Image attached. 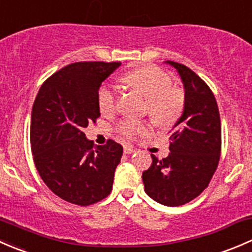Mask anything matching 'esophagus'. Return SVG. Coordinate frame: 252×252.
Here are the masks:
<instances>
[{"mask_svg":"<svg viewBox=\"0 0 252 252\" xmlns=\"http://www.w3.org/2000/svg\"><path fill=\"white\" fill-rule=\"evenodd\" d=\"M134 152H136V150H134L132 147H129V145H126V147L124 148V153H125V154H132V153Z\"/></svg>","mask_w":252,"mask_h":252,"instance_id":"esophagus-1","label":"esophagus"}]
</instances>
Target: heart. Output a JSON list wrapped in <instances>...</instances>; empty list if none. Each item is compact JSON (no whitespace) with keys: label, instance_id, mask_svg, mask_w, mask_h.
<instances>
[{"label":"heart","instance_id":"heart-1","mask_svg":"<svg viewBox=\"0 0 252 252\" xmlns=\"http://www.w3.org/2000/svg\"><path fill=\"white\" fill-rule=\"evenodd\" d=\"M123 81L147 99L145 113L158 125H172L182 115L186 104L184 91L173 86L172 77L162 69L154 65L139 66L126 72ZM97 102L103 115H111L116 110L118 94L113 88L103 85L98 90ZM150 129L152 127L144 121L124 120L118 126L119 133L127 139L145 136Z\"/></svg>","mask_w":252,"mask_h":252}]
</instances>
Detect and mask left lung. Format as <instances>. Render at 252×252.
Listing matches in <instances>:
<instances>
[{
	"mask_svg": "<svg viewBox=\"0 0 252 252\" xmlns=\"http://www.w3.org/2000/svg\"><path fill=\"white\" fill-rule=\"evenodd\" d=\"M177 69L184 85L183 114L170 131L167 158L152 154V166L142 178L153 200L181 206L207 188L221 157V119L211 88L188 66L167 62Z\"/></svg>",
	"mask_w": 252,
	"mask_h": 252,
	"instance_id": "8db88e82",
	"label": "left lung"
}]
</instances>
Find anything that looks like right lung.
I'll use <instances>...</instances> for the list:
<instances>
[{
    "label": "right lung",
    "instance_id": "add662e5",
    "mask_svg": "<svg viewBox=\"0 0 252 252\" xmlns=\"http://www.w3.org/2000/svg\"><path fill=\"white\" fill-rule=\"evenodd\" d=\"M120 62H77L48 77L32 105L30 142L36 170L46 186L68 203L88 206L113 189L123 145L108 139L95 147L84 128L100 116V85Z\"/></svg>",
    "mask_w": 252,
    "mask_h": 252
}]
</instances>
